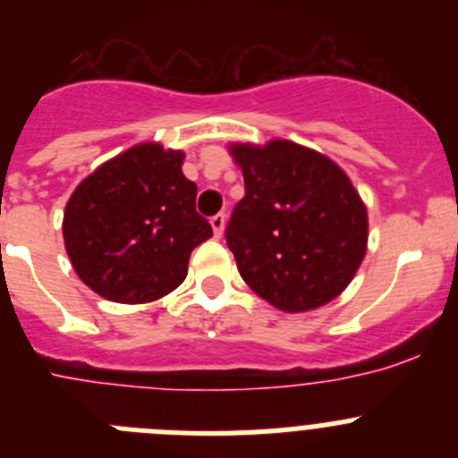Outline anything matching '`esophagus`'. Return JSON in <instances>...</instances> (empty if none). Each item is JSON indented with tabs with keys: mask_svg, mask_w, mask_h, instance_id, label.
Listing matches in <instances>:
<instances>
[{
	"mask_svg": "<svg viewBox=\"0 0 458 458\" xmlns=\"http://www.w3.org/2000/svg\"><path fill=\"white\" fill-rule=\"evenodd\" d=\"M225 225H226V217L222 216V213H217L216 217H210V226H213L216 238H222V233H225Z\"/></svg>",
	"mask_w": 458,
	"mask_h": 458,
	"instance_id": "34e87169",
	"label": "esophagus"
}]
</instances>
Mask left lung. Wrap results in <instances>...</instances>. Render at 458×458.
Wrapping results in <instances>:
<instances>
[{"label":"left lung","mask_w":458,"mask_h":458,"mask_svg":"<svg viewBox=\"0 0 458 458\" xmlns=\"http://www.w3.org/2000/svg\"><path fill=\"white\" fill-rule=\"evenodd\" d=\"M245 197L226 245L245 284L286 314L318 310L353 282L367 254L369 216L333 157L295 144L232 141Z\"/></svg>","instance_id":"left-lung-1"}]
</instances>
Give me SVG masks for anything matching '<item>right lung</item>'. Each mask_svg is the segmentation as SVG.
Returning a JSON list of instances; mask_svg holds the SVG:
<instances>
[{"instance_id": "1", "label": "right lung", "mask_w": 458, "mask_h": 458, "mask_svg": "<svg viewBox=\"0 0 458 458\" xmlns=\"http://www.w3.org/2000/svg\"><path fill=\"white\" fill-rule=\"evenodd\" d=\"M185 153L140 141L93 169L64 208V245L84 284L121 305H147L188 275L190 254L213 236L194 210Z\"/></svg>"}]
</instances>
